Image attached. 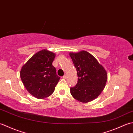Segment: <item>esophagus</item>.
I'll return each instance as SVG.
<instances>
[{
	"mask_svg": "<svg viewBox=\"0 0 133 133\" xmlns=\"http://www.w3.org/2000/svg\"><path fill=\"white\" fill-rule=\"evenodd\" d=\"M63 78H66V75H64V76L63 77Z\"/></svg>",
	"mask_w": 133,
	"mask_h": 133,
	"instance_id": "34e87169",
	"label": "esophagus"
}]
</instances>
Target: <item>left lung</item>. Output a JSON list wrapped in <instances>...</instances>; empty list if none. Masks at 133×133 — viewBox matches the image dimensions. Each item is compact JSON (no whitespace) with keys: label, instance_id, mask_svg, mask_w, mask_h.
Listing matches in <instances>:
<instances>
[{"label":"left lung","instance_id":"left-lung-1","mask_svg":"<svg viewBox=\"0 0 133 133\" xmlns=\"http://www.w3.org/2000/svg\"><path fill=\"white\" fill-rule=\"evenodd\" d=\"M69 55L78 77L76 85L70 87V94L80 102L88 103L93 101L105 87L107 80L106 70L87 51L70 53Z\"/></svg>","mask_w":133,"mask_h":133}]
</instances>
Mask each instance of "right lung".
I'll return each mask as SVG.
<instances>
[{"instance_id": "right-lung-1", "label": "right lung", "mask_w": 133, "mask_h": 133, "mask_svg": "<svg viewBox=\"0 0 133 133\" xmlns=\"http://www.w3.org/2000/svg\"><path fill=\"white\" fill-rule=\"evenodd\" d=\"M55 56L51 51L41 50L22 68V82L29 92L38 99H44L52 94L59 80L52 65Z\"/></svg>"}]
</instances>
